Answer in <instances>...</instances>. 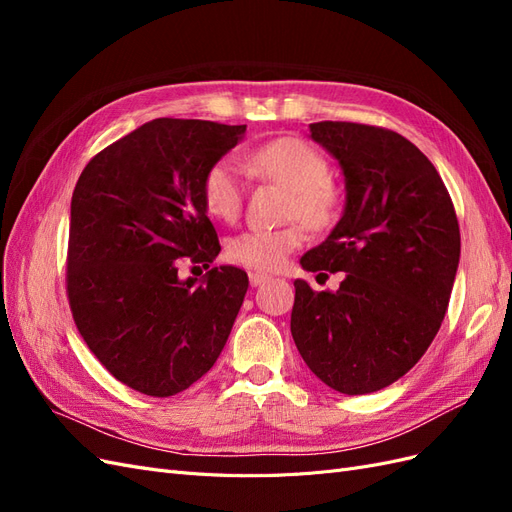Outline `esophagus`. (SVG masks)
Segmentation results:
<instances>
[{
    "label": "esophagus",
    "instance_id": "obj_1",
    "mask_svg": "<svg viewBox=\"0 0 512 512\" xmlns=\"http://www.w3.org/2000/svg\"><path fill=\"white\" fill-rule=\"evenodd\" d=\"M267 280H269V275H265V273H258V271H252V273H250V284H252V286H258V284L267 282Z\"/></svg>",
    "mask_w": 512,
    "mask_h": 512
}]
</instances>
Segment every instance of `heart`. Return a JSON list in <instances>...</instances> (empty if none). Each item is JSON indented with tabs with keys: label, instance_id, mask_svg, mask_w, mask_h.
I'll return each mask as SVG.
<instances>
[{
	"label": "heart",
	"instance_id": "1",
	"mask_svg": "<svg viewBox=\"0 0 512 512\" xmlns=\"http://www.w3.org/2000/svg\"><path fill=\"white\" fill-rule=\"evenodd\" d=\"M243 164L252 175L288 190L286 215L297 222L275 230H245L226 243V256L245 269L277 271L305 243L303 222L312 228H327L337 218L339 196L329 181V162L303 138L280 136L247 151ZM243 192V170L235 160L222 158L207 168L203 203L215 218L235 220L243 207Z\"/></svg>",
	"mask_w": 512,
	"mask_h": 512
}]
</instances>
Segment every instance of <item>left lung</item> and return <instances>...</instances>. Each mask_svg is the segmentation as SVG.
<instances>
[{
	"mask_svg": "<svg viewBox=\"0 0 512 512\" xmlns=\"http://www.w3.org/2000/svg\"><path fill=\"white\" fill-rule=\"evenodd\" d=\"M309 132L344 170L346 209L301 265L346 280L335 292L294 282L290 333L324 384L367 395L410 371L436 337L459 265V222L436 166L408 138L352 121L309 123Z\"/></svg>",
	"mask_w": 512,
	"mask_h": 512,
	"instance_id": "8db88e82",
	"label": "left lung"
}]
</instances>
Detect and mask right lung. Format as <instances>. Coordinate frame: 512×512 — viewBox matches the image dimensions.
<instances>
[{
    "instance_id": "right-lung-1",
    "label": "right lung",
    "mask_w": 512,
    "mask_h": 512,
    "mask_svg": "<svg viewBox=\"0 0 512 512\" xmlns=\"http://www.w3.org/2000/svg\"><path fill=\"white\" fill-rule=\"evenodd\" d=\"M245 126L153 119L83 168L70 205L66 290L76 329L130 389L170 397L218 361L247 275L213 267L179 280L183 262L209 269L220 239L203 203L207 168Z\"/></svg>"
}]
</instances>
